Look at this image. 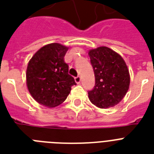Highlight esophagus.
<instances>
[{
  "label": "esophagus",
  "instance_id": "34e87169",
  "mask_svg": "<svg viewBox=\"0 0 154 154\" xmlns=\"http://www.w3.org/2000/svg\"><path fill=\"white\" fill-rule=\"evenodd\" d=\"M81 81H82V78H81V77H75V82H76V83L77 84H79L80 82H81Z\"/></svg>",
  "mask_w": 154,
  "mask_h": 154
}]
</instances>
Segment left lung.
Returning a JSON list of instances; mask_svg holds the SVG:
<instances>
[{
	"mask_svg": "<svg viewBox=\"0 0 154 154\" xmlns=\"http://www.w3.org/2000/svg\"><path fill=\"white\" fill-rule=\"evenodd\" d=\"M95 76V86L88 92L89 98L101 109L113 107L125 96L130 83L129 69L124 59L105 46L89 51Z\"/></svg>",
	"mask_w": 154,
	"mask_h": 154,
	"instance_id": "8db88e82",
	"label": "left lung"
}]
</instances>
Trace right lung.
Segmentation results:
<instances>
[{
  "mask_svg": "<svg viewBox=\"0 0 154 154\" xmlns=\"http://www.w3.org/2000/svg\"><path fill=\"white\" fill-rule=\"evenodd\" d=\"M68 49L58 43L46 45L32 56L28 64V89L41 105L49 108L57 106L65 101L71 87L76 85L64 60Z\"/></svg>",
  "mask_w": 154,
  "mask_h": 154,
  "instance_id": "right-lung-1",
  "label": "right lung"
}]
</instances>
